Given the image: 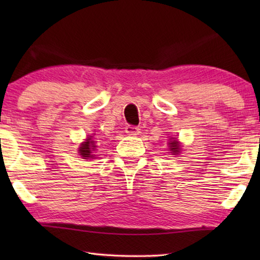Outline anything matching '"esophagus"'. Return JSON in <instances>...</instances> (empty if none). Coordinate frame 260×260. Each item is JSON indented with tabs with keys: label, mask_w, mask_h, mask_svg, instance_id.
Here are the masks:
<instances>
[{
	"label": "esophagus",
	"mask_w": 260,
	"mask_h": 260,
	"mask_svg": "<svg viewBox=\"0 0 260 260\" xmlns=\"http://www.w3.org/2000/svg\"><path fill=\"white\" fill-rule=\"evenodd\" d=\"M140 128L138 126H133V125H128L125 128V132L128 135H131V136H136V135H139V133H140Z\"/></svg>",
	"instance_id": "esophagus-1"
}]
</instances>
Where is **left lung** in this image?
Segmentation results:
<instances>
[{"mask_svg": "<svg viewBox=\"0 0 260 260\" xmlns=\"http://www.w3.org/2000/svg\"><path fill=\"white\" fill-rule=\"evenodd\" d=\"M169 144H170V150H171V151L174 152V153L179 152V149H180V147H179V144H178V141H177V140L171 141V142H169Z\"/></svg>", "mask_w": 260, "mask_h": 260, "instance_id": "1", "label": "left lung"}]
</instances>
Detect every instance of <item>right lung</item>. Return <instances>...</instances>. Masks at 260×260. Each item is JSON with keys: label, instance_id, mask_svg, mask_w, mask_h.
<instances>
[{"label": "right lung", "instance_id": "1", "mask_svg": "<svg viewBox=\"0 0 260 260\" xmlns=\"http://www.w3.org/2000/svg\"><path fill=\"white\" fill-rule=\"evenodd\" d=\"M96 146H94V141H91V136L88 138L86 142H83L81 144V147L79 148V152H80L81 157L85 158V159H88V158H93V152Z\"/></svg>", "mask_w": 260, "mask_h": 260}]
</instances>
